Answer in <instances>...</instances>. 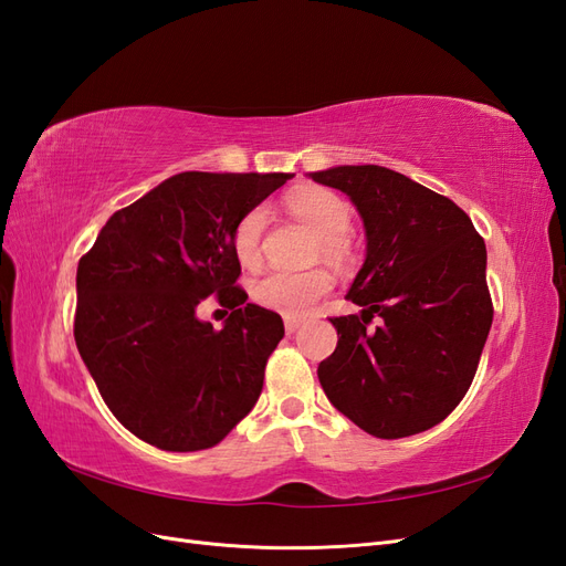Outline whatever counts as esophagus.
I'll list each match as a JSON object with an SVG mask.
<instances>
[{
  "instance_id": "1",
  "label": "esophagus",
  "mask_w": 566,
  "mask_h": 566,
  "mask_svg": "<svg viewBox=\"0 0 566 566\" xmlns=\"http://www.w3.org/2000/svg\"><path fill=\"white\" fill-rule=\"evenodd\" d=\"M300 325H302V321H300V318H295V316H285V333H287V335L297 333V331H300Z\"/></svg>"
}]
</instances>
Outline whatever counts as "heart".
I'll return each instance as SVG.
<instances>
[{"mask_svg":"<svg viewBox=\"0 0 566 566\" xmlns=\"http://www.w3.org/2000/svg\"><path fill=\"white\" fill-rule=\"evenodd\" d=\"M287 208L314 229L325 260H339L347 250V233L352 229L349 205L328 191H300L287 198ZM266 227V210L254 208L233 233V250L243 266L260 262V241ZM331 276L325 271H271L252 285V295L262 306L285 316L310 314L316 302L331 293Z\"/></svg>","mask_w":566,"mask_h":566,"instance_id":"1","label":"heart"}]
</instances>
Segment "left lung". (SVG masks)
<instances>
[{"label": "left lung", "mask_w": 566, "mask_h": 566, "mask_svg": "<svg viewBox=\"0 0 566 566\" xmlns=\"http://www.w3.org/2000/svg\"><path fill=\"white\" fill-rule=\"evenodd\" d=\"M310 177L347 193L366 231L347 293L364 312L331 318L325 397L373 437L430 430L465 397L491 331L482 235L453 200L394 169L337 165ZM373 315L384 321L368 332Z\"/></svg>", "instance_id": "1"}]
</instances>
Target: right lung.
<instances>
[{"mask_svg":"<svg viewBox=\"0 0 566 566\" xmlns=\"http://www.w3.org/2000/svg\"><path fill=\"white\" fill-rule=\"evenodd\" d=\"M293 175L181 172L117 210L77 264L75 342L101 397L132 434L163 451H202L254 408L276 312L235 279L238 221ZM210 294L232 316L197 318Z\"/></svg>","mask_w":566,"mask_h":566,"instance_id":"right-lung-1","label":"right lung"}]
</instances>
